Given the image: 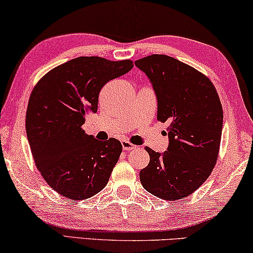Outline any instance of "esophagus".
Returning <instances> with one entry per match:
<instances>
[{"label":"esophagus","instance_id":"34e87169","mask_svg":"<svg viewBox=\"0 0 253 253\" xmlns=\"http://www.w3.org/2000/svg\"><path fill=\"white\" fill-rule=\"evenodd\" d=\"M122 148L123 150H132L135 148V146L133 143H131L130 141H127V140H122Z\"/></svg>","mask_w":253,"mask_h":253}]
</instances>
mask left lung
I'll list each match as a JSON object with an SVG mask.
<instances>
[{
    "mask_svg": "<svg viewBox=\"0 0 253 253\" xmlns=\"http://www.w3.org/2000/svg\"><path fill=\"white\" fill-rule=\"evenodd\" d=\"M157 97V120L169 123V147L140 170L143 188L164 200L184 199L211 175L218 157L223 108L215 87L203 73L174 57L153 54L134 62Z\"/></svg>",
    "mask_w": 253,
    "mask_h": 253,
    "instance_id": "1",
    "label": "left lung"
}]
</instances>
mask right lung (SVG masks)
<instances>
[{"label":"right lung","mask_w":253,"mask_h":253,"mask_svg":"<svg viewBox=\"0 0 253 253\" xmlns=\"http://www.w3.org/2000/svg\"><path fill=\"white\" fill-rule=\"evenodd\" d=\"M132 68L130 60L80 56L50 70L33 89L27 138L42 176L61 196L84 200L107 184L121 142L99 141L81 126L87 114L97 112L100 89Z\"/></svg>","instance_id":"1"}]
</instances>
